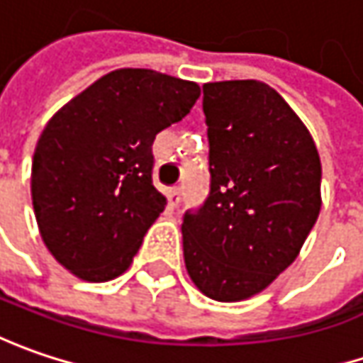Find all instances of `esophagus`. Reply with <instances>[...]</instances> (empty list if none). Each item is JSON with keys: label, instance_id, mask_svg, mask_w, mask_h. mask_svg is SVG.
<instances>
[{"label": "esophagus", "instance_id": "1", "mask_svg": "<svg viewBox=\"0 0 363 363\" xmlns=\"http://www.w3.org/2000/svg\"><path fill=\"white\" fill-rule=\"evenodd\" d=\"M181 203V189L174 186V189H168V205L170 207H177Z\"/></svg>", "mask_w": 363, "mask_h": 363}]
</instances>
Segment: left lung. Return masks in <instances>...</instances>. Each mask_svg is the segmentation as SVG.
<instances>
[{"label":"left lung","mask_w":363,"mask_h":363,"mask_svg":"<svg viewBox=\"0 0 363 363\" xmlns=\"http://www.w3.org/2000/svg\"><path fill=\"white\" fill-rule=\"evenodd\" d=\"M209 195L182 215L184 264L213 301L264 291L321 211V160L305 123L260 81L203 85Z\"/></svg>","instance_id":"1"}]
</instances>
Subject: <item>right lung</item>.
Wrapping results in <instances>:
<instances>
[{"label":"right lung","mask_w":363,"mask_h":363,"mask_svg":"<svg viewBox=\"0 0 363 363\" xmlns=\"http://www.w3.org/2000/svg\"><path fill=\"white\" fill-rule=\"evenodd\" d=\"M201 95L197 83L150 69H119L58 109L32 162V205L46 247L89 282L130 268L164 211L152 184V144Z\"/></svg>","instance_id":"add662e5"}]
</instances>
